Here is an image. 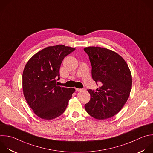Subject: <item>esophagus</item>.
<instances>
[{"mask_svg":"<svg viewBox=\"0 0 153 153\" xmlns=\"http://www.w3.org/2000/svg\"><path fill=\"white\" fill-rule=\"evenodd\" d=\"M75 89H76V91H77V92H79V91H82V89H80V88H75Z\"/></svg>","mask_w":153,"mask_h":153,"instance_id":"obj_1","label":"esophagus"}]
</instances>
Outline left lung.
<instances>
[{
	"mask_svg": "<svg viewBox=\"0 0 153 153\" xmlns=\"http://www.w3.org/2000/svg\"><path fill=\"white\" fill-rule=\"evenodd\" d=\"M92 66V77L97 85L96 91L88 89L90 101L85 108L89 115L97 120L111 118L118 114L127 101L131 89L130 69L118 54L100 47L84 48Z\"/></svg>",
	"mask_w": 153,
	"mask_h": 153,
	"instance_id": "1",
	"label": "left lung"
}]
</instances>
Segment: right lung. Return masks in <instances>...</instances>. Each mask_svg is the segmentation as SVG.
Listing matches in <instances>:
<instances>
[{
	"mask_svg": "<svg viewBox=\"0 0 153 153\" xmlns=\"http://www.w3.org/2000/svg\"><path fill=\"white\" fill-rule=\"evenodd\" d=\"M75 48L57 45L47 47L34 55L23 70V90L30 108L39 118L50 120L65 111L74 88L59 86L61 64Z\"/></svg>",
	"mask_w": 153,
	"mask_h": 153,
	"instance_id": "add662e5",
	"label": "right lung"
}]
</instances>
